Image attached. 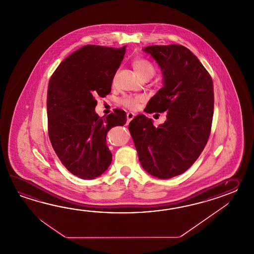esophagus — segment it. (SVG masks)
Instances as JSON below:
<instances>
[{
    "instance_id": "esophagus-1",
    "label": "esophagus",
    "mask_w": 254,
    "mask_h": 254,
    "mask_svg": "<svg viewBox=\"0 0 254 254\" xmlns=\"http://www.w3.org/2000/svg\"><path fill=\"white\" fill-rule=\"evenodd\" d=\"M134 117L135 114H133V113H128V114H127V121H128V122H130Z\"/></svg>"
}]
</instances>
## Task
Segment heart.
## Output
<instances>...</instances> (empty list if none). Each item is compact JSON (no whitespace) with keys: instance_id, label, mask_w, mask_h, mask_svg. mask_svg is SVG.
<instances>
[{"instance_id":"obj_1","label":"heart","mask_w":254,"mask_h":254,"mask_svg":"<svg viewBox=\"0 0 254 254\" xmlns=\"http://www.w3.org/2000/svg\"><path fill=\"white\" fill-rule=\"evenodd\" d=\"M132 66L134 67L135 70L137 73L144 80V79H150L155 73L154 66L151 64L149 61L142 58L135 59L132 62ZM144 100L143 96H125L121 99L120 103L126 108L129 110H135L138 108L139 104Z\"/></svg>"}]
</instances>
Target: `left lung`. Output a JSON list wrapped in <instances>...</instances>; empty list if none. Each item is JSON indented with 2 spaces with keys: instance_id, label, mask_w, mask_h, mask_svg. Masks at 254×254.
Returning a JSON list of instances; mask_svg holds the SVG:
<instances>
[{
  "instance_id": "8db88e82",
  "label": "left lung",
  "mask_w": 254,
  "mask_h": 254,
  "mask_svg": "<svg viewBox=\"0 0 254 254\" xmlns=\"http://www.w3.org/2000/svg\"><path fill=\"white\" fill-rule=\"evenodd\" d=\"M143 51L156 61L163 76V87L145 112H167V120L155 127L152 120L140 114L129 123V132L146 172L157 178H173L194 163L208 141L213 83L204 66L183 45H152Z\"/></svg>"
}]
</instances>
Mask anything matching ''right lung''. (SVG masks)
Segmentation results:
<instances>
[{
	"mask_svg": "<svg viewBox=\"0 0 254 254\" xmlns=\"http://www.w3.org/2000/svg\"><path fill=\"white\" fill-rule=\"evenodd\" d=\"M125 47L85 45L64 60L49 81V138L66 169L79 178L92 180L108 169L113 155L106 135L125 125V111L100 117L95 96L111 92Z\"/></svg>",
	"mask_w": 254,
	"mask_h": 254,
	"instance_id": "right-lung-1",
	"label": "right lung"
}]
</instances>
